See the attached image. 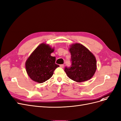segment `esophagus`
Returning a JSON list of instances; mask_svg holds the SVG:
<instances>
[{"instance_id": "obj_1", "label": "esophagus", "mask_w": 121, "mask_h": 121, "mask_svg": "<svg viewBox=\"0 0 121 121\" xmlns=\"http://www.w3.org/2000/svg\"><path fill=\"white\" fill-rule=\"evenodd\" d=\"M60 67L61 68H64V64H61V65H60Z\"/></svg>"}]
</instances>
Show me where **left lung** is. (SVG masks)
<instances>
[{
    "mask_svg": "<svg viewBox=\"0 0 121 121\" xmlns=\"http://www.w3.org/2000/svg\"><path fill=\"white\" fill-rule=\"evenodd\" d=\"M71 54V65L64 70L68 77L77 82L90 79L97 69L95 56L88 49L79 43L71 45L69 48Z\"/></svg>",
    "mask_w": 121,
    "mask_h": 121,
    "instance_id": "1",
    "label": "left lung"
}]
</instances>
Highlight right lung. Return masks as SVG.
<instances>
[{
	"instance_id": "add662e5",
	"label": "right lung",
	"mask_w": 121,
	"mask_h": 121,
	"mask_svg": "<svg viewBox=\"0 0 121 121\" xmlns=\"http://www.w3.org/2000/svg\"><path fill=\"white\" fill-rule=\"evenodd\" d=\"M54 49L42 43L36 48L25 63L26 70L33 81L42 83L50 79L59 66L55 63L56 58L51 56Z\"/></svg>"
}]
</instances>
